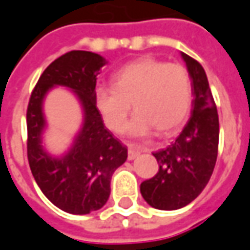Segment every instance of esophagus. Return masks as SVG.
<instances>
[{
    "mask_svg": "<svg viewBox=\"0 0 250 250\" xmlns=\"http://www.w3.org/2000/svg\"><path fill=\"white\" fill-rule=\"evenodd\" d=\"M141 149L137 148V146H134V145H129V149H128V160H134L136 157L139 156Z\"/></svg>",
    "mask_w": 250,
    "mask_h": 250,
    "instance_id": "esophagus-1",
    "label": "esophagus"
}]
</instances>
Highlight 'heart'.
<instances>
[{"instance_id": "b5f03b06", "label": "heart", "mask_w": 250, "mask_h": 250, "mask_svg": "<svg viewBox=\"0 0 250 250\" xmlns=\"http://www.w3.org/2000/svg\"><path fill=\"white\" fill-rule=\"evenodd\" d=\"M94 98L107 128L116 133L126 126L132 104L137 110L129 125L132 136H145L153 126L168 133L188 116L192 86L182 64L143 56L117 70L113 84L95 88Z\"/></svg>"}]
</instances>
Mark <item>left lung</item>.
I'll list each match as a JSON object with an SVG mask.
<instances>
[{"instance_id": "left-lung-1", "label": "left lung", "mask_w": 250, "mask_h": 250, "mask_svg": "<svg viewBox=\"0 0 250 250\" xmlns=\"http://www.w3.org/2000/svg\"><path fill=\"white\" fill-rule=\"evenodd\" d=\"M192 86L191 117L178 139L153 152L159 172L140 186L149 206L178 210L187 206L206 187L218 155L219 121L206 72L195 59L182 52Z\"/></svg>"}]
</instances>
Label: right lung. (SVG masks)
I'll list each match as a JSON object with an SVG mask.
<instances>
[{
    "instance_id": "obj_1",
    "label": "right lung",
    "mask_w": 250,
    "mask_h": 250,
    "mask_svg": "<svg viewBox=\"0 0 250 250\" xmlns=\"http://www.w3.org/2000/svg\"><path fill=\"white\" fill-rule=\"evenodd\" d=\"M106 63L94 52H67L44 70L31 94L26 110L29 167L44 195L65 213L82 215L104 207L113 173L128 159V148L106 129L95 106L97 77ZM56 85L71 89L83 113V126L62 157L51 155L42 145L43 100Z\"/></svg>"
}]
</instances>
